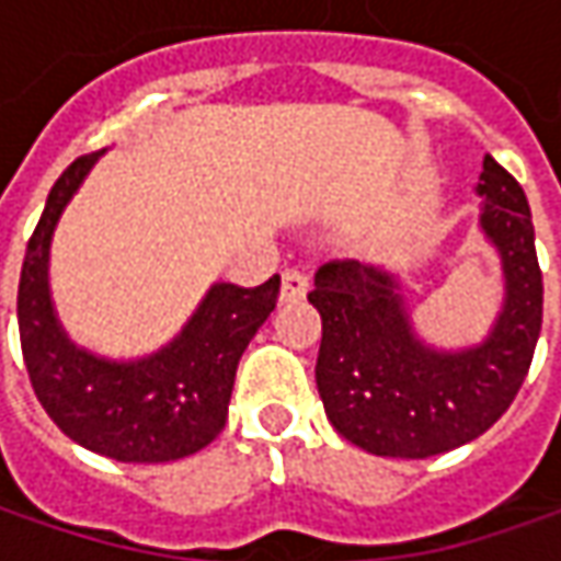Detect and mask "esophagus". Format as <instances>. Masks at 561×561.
I'll use <instances>...</instances> for the list:
<instances>
[{"label":"esophagus","instance_id":"obj_1","mask_svg":"<svg viewBox=\"0 0 561 561\" xmlns=\"http://www.w3.org/2000/svg\"><path fill=\"white\" fill-rule=\"evenodd\" d=\"M309 293V274L299 268H287L280 277V299L293 302V299H302Z\"/></svg>","mask_w":561,"mask_h":561}]
</instances>
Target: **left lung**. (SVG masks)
I'll return each mask as SVG.
<instances>
[{
    "mask_svg": "<svg viewBox=\"0 0 561 561\" xmlns=\"http://www.w3.org/2000/svg\"><path fill=\"white\" fill-rule=\"evenodd\" d=\"M478 227L503 268V306L490 334L462 350L421 340L397 274L328 262L309 293L321 314L318 393L340 437L390 459H427L481 437L512 405L543 321V277L525 190L484 159Z\"/></svg>",
    "mask_w": 561,
    "mask_h": 561,
    "instance_id": "8db88e82",
    "label": "left lung"
}]
</instances>
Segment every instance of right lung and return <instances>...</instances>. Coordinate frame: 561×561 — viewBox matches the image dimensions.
I'll return each mask as SVG.
<instances>
[{
    "label": "right lung",
    "mask_w": 561,
    "mask_h": 561,
    "mask_svg": "<svg viewBox=\"0 0 561 561\" xmlns=\"http://www.w3.org/2000/svg\"><path fill=\"white\" fill-rule=\"evenodd\" d=\"M102 152L80 156L49 190L18 284V331L33 393L80 446L118 462H174L221 434L240 356L274 312L280 277L262 287L211 284L181 334L140 358L77 346L49 290V252L61 211Z\"/></svg>",
    "instance_id": "obj_1"
}]
</instances>
